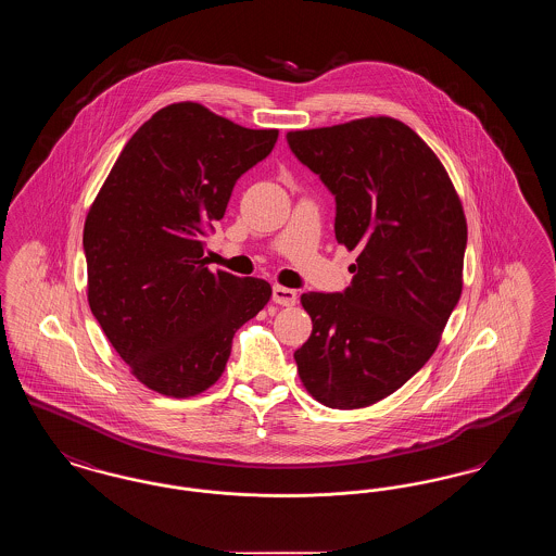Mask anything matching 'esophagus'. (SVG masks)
Masks as SVG:
<instances>
[{"label": "esophagus", "instance_id": "esophagus-1", "mask_svg": "<svg viewBox=\"0 0 556 556\" xmlns=\"http://www.w3.org/2000/svg\"><path fill=\"white\" fill-rule=\"evenodd\" d=\"M273 302L279 304V306H293V304L298 302V293L290 290V288L275 286V288H273Z\"/></svg>", "mask_w": 556, "mask_h": 556}]
</instances>
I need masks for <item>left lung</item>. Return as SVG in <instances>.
I'll list each match as a JSON object with an SVG mask.
<instances>
[{"instance_id": "left-lung-1", "label": "left lung", "mask_w": 556, "mask_h": 556, "mask_svg": "<svg viewBox=\"0 0 556 556\" xmlns=\"http://www.w3.org/2000/svg\"><path fill=\"white\" fill-rule=\"evenodd\" d=\"M295 159L336 195V239L356 265L342 293H302L313 318L293 352L308 394L365 408L431 358L463 291L467 218L444 164L390 116L288 132Z\"/></svg>"}]
</instances>
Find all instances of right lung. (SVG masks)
Returning a JSON list of instances; mask_svg holds the SVG:
<instances>
[{
	"label": "right lung",
	"mask_w": 556,
	"mask_h": 556,
	"mask_svg": "<svg viewBox=\"0 0 556 556\" xmlns=\"http://www.w3.org/2000/svg\"><path fill=\"white\" fill-rule=\"evenodd\" d=\"M277 129H245L195 102L159 110L114 162L85 218L87 300L132 375L164 396L218 381L233 336L270 300L256 277L212 273L204 236Z\"/></svg>",
	"instance_id": "add662e5"
}]
</instances>
